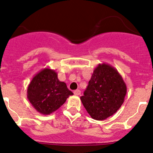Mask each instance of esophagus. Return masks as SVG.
Wrapping results in <instances>:
<instances>
[{"instance_id": "obj_1", "label": "esophagus", "mask_w": 153, "mask_h": 153, "mask_svg": "<svg viewBox=\"0 0 153 153\" xmlns=\"http://www.w3.org/2000/svg\"><path fill=\"white\" fill-rule=\"evenodd\" d=\"M74 94L76 95V96H79V95H81V90H75V91L73 92Z\"/></svg>"}]
</instances>
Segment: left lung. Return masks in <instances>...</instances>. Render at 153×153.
<instances>
[{
  "label": "left lung",
  "instance_id": "1",
  "mask_svg": "<svg viewBox=\"0 0 153 153\" xmlns=\"http://www.w3.org/2000/svg\"><path fill=\"white\" fill-rule=\"evenodd\" d=\"M127 87L120 74L108 63L95 68L81 102L93 119L104 120L114 115L125 100Z\"/></svg>",
  "mask_w": 153,
  "mask_h": 153
}]
</instances>
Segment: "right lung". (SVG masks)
<instances>
[{
	"label": "right lung",
	"instance_id": "1",
	"mask_svg": "<svg viewBox=\"0 0 153 153\" xmlns=\"http://www.w3.org/2000/svg\"><path fill=\"white\" fill-rule=\"evenodd\" d=\"M73 93L59 81L54 69L45 68L34 75L27 87V97L36 111L49 115L63 105Z\"/></svg>",
	"mask_w": 153,
	"mask_h": 153
}]
</instances>
